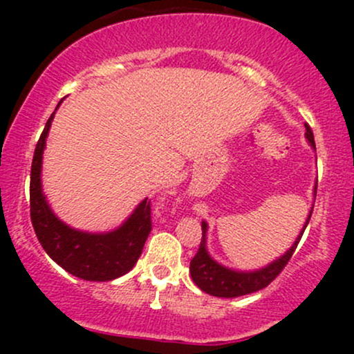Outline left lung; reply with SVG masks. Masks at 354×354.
Returning a JSON list of instances; mask_svg holds the SVG:
<instances>
[{"instance_id": "1", "label": "left lung", "mask_w": 354, "mask_h": 354, "mask_svg": "<svg viewBox=\"0 0 354 354\" xmlns=\"http://www.w3.org/2000/svg\"><path fill=\"white\" fill-rule=\"evenodd\" d=\"M306 128V140L313 148H315V136H313L311 128L308 124H304ZM316 149V148H315ZM318 186V185H316ZM316 186H315V196H316ZM313 208L308 214L306 223H304L301 233L298 234L293 246L286 251L283 256H279L278 259H274L273 263L261 268V270L256 271H234L230 268L219 265L211 258L208 250H206V231H208V225L205 221L201 223L203 230V238L198 248V253L194 254V258L189 263V273L193 281L196 283V286L201 291L208 293L211 296H218V298H236V296H245L254 291L263 290L270 284L273 279L283 271V268L288 265V261L293 256L296 246H298L299 239H301L304 230H306L308 223H310Z\"/></svg>"}]
</instances>
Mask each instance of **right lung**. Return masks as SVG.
I'll return each instance as SVG.
<instances>
[{"mask_svg":"<svg viewBox=\"0 0 354 354\" xmlns=\"http://www.w3.org/2000/svg\"><path fill=\"white\" fill-rule=\"evenodd\" d=\"M53 116L55 113L46 121L31 163L30 211L35 233L48 256L68 273L86 281H111L136 265L151 231V205L146 198L120 228L108 233H86L64 225L41 189L43 151Z\"/></svg>","mask_w":354,"mask_h":354,"instance_id":"right-lung-1","label":"right lung"}]
</instances>
